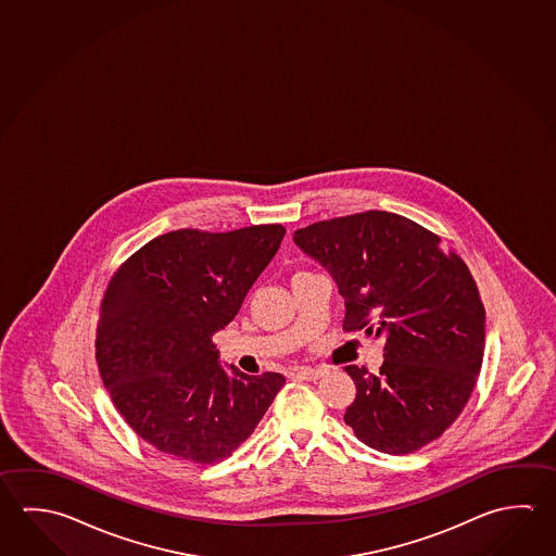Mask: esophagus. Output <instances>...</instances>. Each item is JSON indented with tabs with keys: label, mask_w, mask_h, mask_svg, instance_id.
Masks as SVG:
<instances>
[{
	"label": "esophagus",
	"mask_w": 556,
	"mask_h": 556,
	"mask_svg": "<svg viewBox=\"0 0 556 556\" xmlns=\"http://www.w3.org/2000/svg\"><path fill=\"white\" fill-rule=\"evenodd\" d=\"M292 377L301 380H318L324 375V369H311V367H301V369L292 370Z\"/></svg>",
	"instance_id": "1"
}]
</instances>
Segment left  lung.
<instances>
[{"instance_id":"1","label":"left lung","mask_w":556,"mask_h":556,"mask_svg":"<svg viewBox=\"0 0 556 556\" xmlns=\"http://www.w3.org/2000/svg\"><path fill=\"white\" fill-rule=\"evenodd\" d=\"M292 240L338 285L343 330L384 340L377 375L345 367L357 394L343 419L355 438L389 455L438 439L467 406L484 357L486 314L467 264L387 211L314 223Z\"/></svg>"}]
</instances>
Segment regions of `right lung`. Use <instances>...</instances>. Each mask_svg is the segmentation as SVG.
<instances>
[{
	"label": "right lung",
	"mask_w": 556,
	"mask_h": 556,
	"mask_svg": "<svg viewBox=\"0 0 556 556\" xmlns=\"http://www.w3.org/2000/svg\"><path fill=\"white\" fill-rule=\"evenodd\" d=\"M281 225L157 236L111 277L96 357L118 414L157 451L197 465L230 457L285 384L228 375L213 343L281 245Z\"/></svg>",
	"instance_id": "1"
}]
</instances>
